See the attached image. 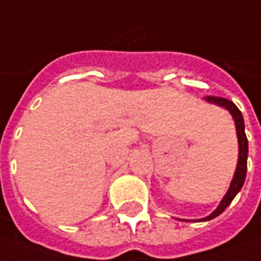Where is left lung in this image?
I'll return each instance as SVG.
<instances>
[{
    "mask_svg": "<svg viewBox=\"0 0 261 261\" xmlns=\"http://www.w3.org/2000/svg\"><path fill=\"white\" fill-rule=\"evenodd\" d=\"M205 100L209 101V103H213V105L225 107L226 110H229L230 114H232L234 124H236V133H238L239 160L236 172H234V176H233L232 182H230V187L227 189V194L223 196V199L220 200L219 206L216 207V211H213L206 218L199 219L200 222L211 220L213 218H216V216H219L220 213L230 205V202L234 199V196L239 194V191L242 189L243 184H245L246 172H247V155H249V144H247V137H246L245 133V121H243V116H242V113L238 109V106L234 105L233 101H230V100L223 99V97H216V96H207V97H205Z\"/></svg>",
    "mask_w": 261,
    "mask_h": 261,
    "instance_id": "left-lung-1",
    "label": "left lung"
}]
</instances>
